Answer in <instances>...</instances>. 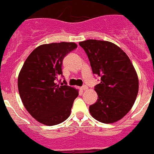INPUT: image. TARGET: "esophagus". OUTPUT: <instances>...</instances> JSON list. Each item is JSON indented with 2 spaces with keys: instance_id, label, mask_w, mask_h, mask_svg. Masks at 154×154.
Returning a JSON list of instances; mask_svg holds the SVG:
<instances>
[{
  "instance_id": "34e87169",
  "label": "esophagus",
  "mask_w": 154,
  "mask_h": 154,
  "mask_svg": "<svg viewBox=\"0 0 154 154\" xmlns=\"http://www.w3.org/2000/svg\"><path fill=\"white\" fill-rule=\"evenodd\" d=\"M81 89L82 90V91H85V90L88 89V87H87L86 85H83L82 87H81Z\"/></svg>"
}]
</instances>
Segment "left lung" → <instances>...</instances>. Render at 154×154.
Returning a JSON list of instances; mask_svg holds the SVG:
<instances>
[{"mask_svg":"<svg viewBox=\"0 0 154 154\" xmlns=\"http://www.w3.org/2000/svg\"><path fill=\"white\" fill-rule=\"evenodd\" d=\"M79 45L93 74L101 77L94 87L98 98L89 106L90 114L101 123H115L128 114L136 100L139 82L134 67L126 53L111 42L88 39Z\"/></svg>","mask_w":154,"mask_h":154,"instance_id":"8db88e82","label":"left lung"}]
</instances>
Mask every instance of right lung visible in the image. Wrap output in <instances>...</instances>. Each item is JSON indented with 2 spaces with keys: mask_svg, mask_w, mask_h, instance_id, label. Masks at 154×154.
Masks as SVG:
<instances>
[{
  "mask_svg": "<svg viewBox=\"0 0 154 154\" xmlns=\"http://www.w3.org/2000/svg\"><path fill=\"white\" fill-rule=\"evenodd\" d=\"M77 47L75 43H53L38 46L26 61L18 75V90L28 112L39 123L56 125L71 114L79 91L59 82L63 75L65 56Z\"/></svg>",
  "mask_w": 154,
  "mask_h": 154,
  "instance_id": "obj_1",
  "label": "right lung"
}]
</instances>
